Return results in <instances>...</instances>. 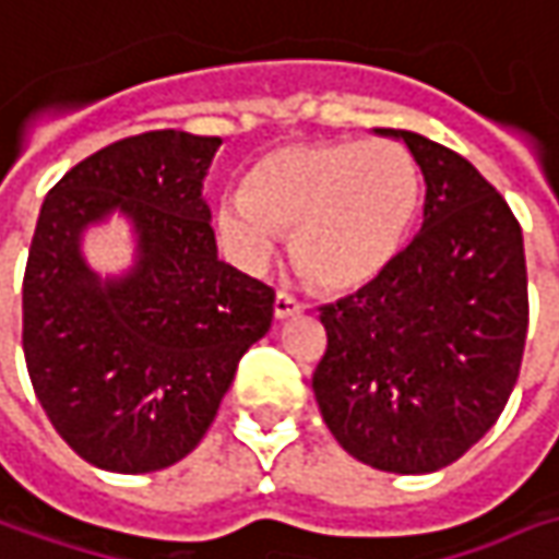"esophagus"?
<instances>
[{
	"mask_svg": "<svg viewBox=\"0 0 559 559\" xmlns=\"http://www.w3.org/2000/svg\"><path fill=\"white\" fill-rule=\"evenodd\" d=\"M297 312H304V304H300L294 294L278 290V294H275V319H290V316H297Z\"/></svg>",
	"mask_w": 559,
	"mask_h": 559,
	"instance_id": "34e87169",
	"label": "esophagus"
}]
</instances>
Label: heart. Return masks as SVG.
I'll use <instances>...</instances> for the list:
<instances>
[{"label": "heart", "instance_id": "obj_1", "mask_svg": "<svg viewBox=\"0 0 559 559\" xmlns=\"http://www.w3.org/2000/svg\"><path fill=\"white\" fill-rule=\"evenodd\" d=\"M423 209V171L397 140L284 146L247 171L243 193L218 206V231L247 265L294 234L309 284L347 294L378 281L403 253Z\"/></svg>", "mask_w": 559, "mask_h": 559}]
</instances>
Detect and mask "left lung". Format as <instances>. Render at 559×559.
<instances>
[{
  "instance_id": "obj_1",
  "label": "left lung",
  "mask_w": 559,
  "mask_h": 559,
  "mask_svg": "<svg viewBox=\"0 0 559 559\" xmlns=\"http://www.w3.org/2000/svg\"><path fill=\"white\" fill-rule=\"evenodd\" d=\"M423 231L356 294L322 306L328 350L312 372L337 444L381 473L460 460L498 423L520 378L528 284L516 215L460 153L413 131Z\"/></svg>"
}]
</instances>
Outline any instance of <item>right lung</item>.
<instances>
[{
	"label": "right lung",
	"instance_id": "right-lung-1",
	"mask_svg": "<svg viewBox=\"0 0 559 559\" xmlns=\"http://www.w3.org/2000/svg\"><path fill=\"white\" fill-rule=\"evenodd\" d=\"M218 136L150 131L78 162L43 200L24 269V359L64 444L109 473H156L206 435L275 290L218 259L203 181ZM121 211L138 262L85 265L80 237Z\"/></svg>",
	"mask_w": 559,
	"mask_h": 559
}]
</instances>
